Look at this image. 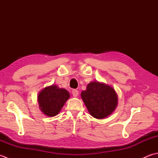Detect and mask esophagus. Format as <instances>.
Returning <instances> with one entry per match:
<instances>
[{"label": "esophagus", "mask_w": 158, "mask_h": 158, "mask_svg": "<svg viewBox=\"0 0 158 158\" xmlns=\"http://www.w3.org/2000/svg\"><path fill=\"white\" fill-rule=\"evenodd\" d=\"M72 94H73V97L76 98V97H77V96H78V94H79V92L77 91V89H73L72 91Z\"/></svg>", "instance_id": "obj_1"}]
</instances>
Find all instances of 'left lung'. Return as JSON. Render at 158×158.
I'll list each match as a JSON object with an SVG mask.
<instances>
[{"label": "left lung", "mask_w": 158, "mask_h": 158, "mask_svg": "<svg viewBox=\"0 0 158 158\" xmlns=\"http://www.w3.org/2000/svg\"><path fill=\"white\" fill-rule=\"evenodd\" d=\"M81 97L90 115L98 119L109 116L118 104V96L113 87L98 81L88 83Z\"/></svg>", "instance_id": "8db88e82"}]
</instances>
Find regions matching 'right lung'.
<instances>
[{
    "instance_id": "right-lung-1",
    "label": "right lung",
    "mask_w": 158,
    "mask_h": 158,
    "mask_svg": "<svg viewBox=\"0 0 158 158\" xmlns=\"http://www.w3.org/2000/svg\"><path fill=\"white\" fill-rule=\"evenodd\" d=\"M69 98L70 94L66 89L60 88L54 84L47 86L40 91L37 96L39 109L45 115L54 117Z\"/></svg>"
}]
</instances>
